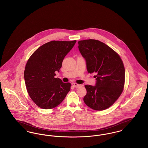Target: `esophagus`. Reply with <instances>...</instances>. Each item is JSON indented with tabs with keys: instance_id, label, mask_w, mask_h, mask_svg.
<instances>
[{
	"instance_id": "1",
	"label": "esophagus",
	"mask_w": 148,
	"mask_h": 148,
	"mask_svg": "<svg viewBox=\"0 0 148 148\" xmlns=\"http://www.w3.org/2000/svg\"><path fill=\"white\" fill-rule=\"evenodd\" d=\"M72 85H73V87H75V88H78V87L80 86V84H77V83H73V84H72Z\"/></svg>"
}]
</instances>
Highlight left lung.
Instances as JSON below:
<instances>
[{
    "mask_svg": "<svg viewBox=\"0 0 148 148\" xmlns=\"http://www.w3.org/2000/svg\"><path fill=\"white\" fill-rule=\"evenodd\" d=\"M78 45L88 72L96 74V86H85L87 94L84 102L93 110H104L117 101L123 91L125 78L123 62L117 52L98 40H82Z\"/></svg>",
    "mask_w": 148,
    "mask_h": 148,
    "instance_id": "left-lung-1",
    "label": "left lung"
}]
</instances>
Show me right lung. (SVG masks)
Here are the masks:
<instances>
[{
	"label": "right lung",
	"instance_id": "add662e5",
	"mask_svg": "<svg viewBox=\"0 0 148 148\" xmlns=\"http://www.w3.org/2000/svg\"><path fill=\"white\" fill-rule=\"evenodd\" d=\"M76 40L52 41L38 47L27 62L24 78L27 92L35 104L51 109L61 103L70 90V83L55 78L62 62Z\"/></svg>",
	"mask_w": 148,
	"mask_h": 148
}]
</instances>
